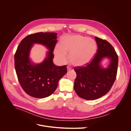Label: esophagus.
<instances>
[{"mask_svg": "<svg viewBox=\"0 0 131 131\" xmlns=\"http://www.w3.org/2000/svg\"><path fill=\"white\" fill-rule=\"evenodd\" d=\"M67 70H68V71H69V70H71V69H71V67H69V66H67Z\"/></svg>", "mask_w": 131, "mask_h": 131, "instance_id": "esophagus-1", "label": "esophagus"}]
</instances>
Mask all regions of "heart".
<instances>
[{"label":"heart","instance_id":"1","mask_svg":"<svg viewBox=\"0 0 131 131\" xmlns=\"http://www.w3.org/2000/svg\"><path fill=\"white\" fill-rule=\"evenodd\" d=\"M97 50L96 42L91 38L81 35L66 36L61 39L59 47L54 49L57 59L64 63L67 53H69V61L74 66H82L89 63L94 57Z\"/></svg>","mask_w":131,"mask_h":131}]
</instances>
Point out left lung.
Segmentation results:
<instances>
[{"label":"left lung","instance_id":"8db88e82","mask_svg":"<svg viewBox=\"0 0 131 131\" xmlns=\"http://www.w3.org/2000/svg\"><path fill=\"white\" fill-rule=\"evenodd\" d=\"M97 53L91 62L85 66H77L74 70L77 73L74 89L77 94L86 100L98 99L110 91L116 79L118 56L112 45L105 40L95 37ZM105 57L111 62L106 69L100 64Z\"/></svg>","mask_w":131,"mask_h":131}]
</instances>
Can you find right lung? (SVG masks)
I'll return each mask as SVG.
<instances>
[{"mask_svg": "<svg viewBox=\"0 0 131 131\" xmlns=\"http://www.w3.org/2000/svg\"><path fill=\"white\" fill-rule=\"evenodd\" d=\"M57 33L37 32L26 36L21 41L14 55V66L23 90L33 97L42 99L57 89L59 81L67 73L66 65L58 66L53 63V51L58 40ZM34 43L46 46L49 51L41 63L31 62L29 53Z\"/></svg>", "mask_w": 131, "mask_h": 131, "instance_id": "add662e5", "label": "right lung"}]
</instances>
